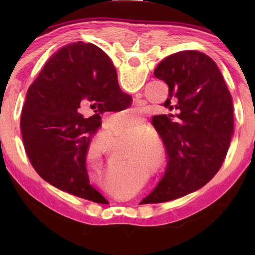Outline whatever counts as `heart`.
<instances>
[{
    "instance_id": "obj_1",
    "label": "heart",
    "mask_w": 255,
    "mask_h": 255,
    "mask_svg": "<svg viewBox=\"0 0 255 255\" xmlns=\"http://www.w3.org/2000/svg\"><path fill=\"white\" fill-rule=\"evenodd\" d=\"M127 116H128L127 114L124 115L123 118L124 119L127 118ZM129 143H130L131 145L137 146V147H139L140 149H145L147 147L152 148V146H153L152 138H149V137L145 136V135H138V136L132 137V138H130V139H129Z\"/></svg>"
}]
</instances>
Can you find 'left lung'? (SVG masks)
Returning a JSON list of instances; mask_svg holds the SVG:
<instances>
[{
  "mask_svg": "<svg viewBox=\"0 0 255 255\" xmlns=\"http://www.w3.org/2000/svg\"><path fill=\"white\" fill-rule=\"evenodd\" d=\"M100 51L103 63L114 66ZM154 75L169 85V98L162 106L174 108L175 115H156L152 119L167 164L163 178L141 204L173 200L208 183L221 169L234 127L231 93L209 56L197 50L179 51L164 58Z\"/></svg>",
  "mask_w": 255,
  "mask_h": 255,
  "instance_id": "obj_1",
  "label": "left lung"
}]
</instances>
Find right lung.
<instances>
[{
	"mask_svg": "<svg viewBox=\"0 0 255 255\" xmlns=\"http://www.w3.org/2000/svg\"><path fill=\"white\" fill-rule=\"evenodd\" d=\"M93 44L64 46L30 85L21 115V132L33 169L54 187L105 204L90 184L85 156L105 111H120L131 97L119 88L114 66L103 63ZM91 109V118L81 112Z\"/></svg>",
	"mask_w": 255,
	"mask_h": 255,
	"instance_id": "1",
	"label": "right lung"
}]
</instances>
